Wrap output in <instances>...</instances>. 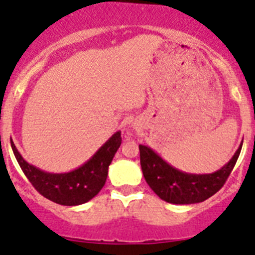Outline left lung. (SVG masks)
Returning <instances> with one entry per match:
<instances>
[{"label": "left lung", "mask_w": 255, "mask_h": 255, "mask_svg": "<svg viewBox=\"0 0 255 255\" xmlns=\"http://www.w3.org/2000/svg\"><path fill=\"white\" fill-rule=\"evenodd\" d=\"M243 142L230 161L212 174H188L162 160L155 151L139 144V159L144 179L162 201L174 205H192L217 193L235 166Z\"/></svg>", "instance_id": "8db88e82"}]
</instances>
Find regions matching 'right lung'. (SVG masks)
I'll use <instances>...</instances> for the list:
<instances>
[{
  "label": "right lung",
  "instance_id": "right-lung-1",
  "mask_svg": "<svg viewBox=\"0 0 255 255\" xmlns=\"http://www.w3.org/2000/svg\"><path fill=\"white\" fill-rule=\"evenodd\" d=\"M121 143V132H116L84 165L70 173L53 174L25 161L11 139L13 155L29 182L43 197L62 206L82 205L99 193L107 180L108 167Z\"/></svg>",
  "mask_w": 255,
  "mask_h": 255
}]
</instances>
